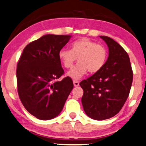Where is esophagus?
<instances>
[{"label": "esophagus", "instance_id": "esophagus-1", "mask_svg": "<svg viewBox=\"0 0 146 146\" xmlns=\"http://www.w3.org/2000/svg\"><path fill=\"white\" fill-rule=\"evenodd\" d=\"M73 84H74V86H75V87H78V86L79 85V81H75V80H74L73 81Z\"/></svg>", "mask_w": 146, "mask_h": 146}]
</instances>
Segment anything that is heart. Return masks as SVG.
I'll return each mask as SVG.
<instances>
[{"label":"heart","mask_w":146,"mask_h":146,"mask_svg":"<svg viewBox=\"0 0 146 146\" xmlns=\"http://www.w3.org/2000/svg\"><path fill=\"white\" fill-rule=\"evenodd\" d=\"M70 49L61 50L58 57L66 69H71L77 58L79 63L67 73L73 79H81L88 71L91 73L98 72L106 62L108 52L105 47L87 38L74 41L70 45Z\"/></svg>","instance_id":"1"}]
</instances>
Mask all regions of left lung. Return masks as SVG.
I'll list each match as a JSON object with an SVG mask.
<instances>
[{
    "label": "left lung",
    "mask_w": 146,
    "mask_h": 146,
    "mask_svg": "<svg viewBox=\"0 0 146 146\" xmlns=\"http://www.w3.org/2000/svg\"><path fill=\"white\" fill-rule=\"evenodd\" d=\"M107 44L108 57L101 70L79 85L86 114L96 120L112 118L122 109L132 87L133 71L124 49L113 39L100 36Z\"/></svg>",
    "instance_id": "obj_1"
}]
</instances>
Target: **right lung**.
Segmentation results:
<instances>
[{
  "mask_svg": "<svg viewBox=\"0 0 146 146\" xmlns=\"http://www.w3.org/2000/svg\"><path fill=\"white\" fill-rule=\"evenodd\" d=\"M71 37L43 36L24 48L18 62L16 78L20 99L27 111L40 120L58 116L73 88L69 77L55 81L64 73L59 52Z\"/></svg>",
  "mask_w": 146,
  "mask_h": 146,
  "instance_id": "add662e5",
  "label": "right lung"
}]
</instances>
